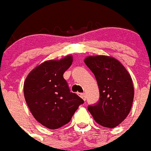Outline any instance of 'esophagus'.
<instances>
[{
  "instance_id": "esophagus-1",
  "label": "esophagus",
  "mask_w": 151,
  "mask_h": 151,
  "mask_svg": "<svg viewBox=\"0 0 151 151\" xmlns=\"http://www.w3.org/2000/svg\"><path fill=\"white\" fill-rule=\"evenodd\" d=\"M80 97H81L84 101H86V94L85 93H80Z\"/></svg>"
}]
</instances>
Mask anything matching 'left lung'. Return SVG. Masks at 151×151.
Listing matches in <instances>:
<instances>
[{
    "instance_id": "left-lung-1",
    "label": "left lung",
    "mask_w": 151,
    "mask_h": 151,
    "mask_svg": "<svg viewBox=\"0 0 151 151\" xmlns=\"http://www.w3.org/2000/svg\"><path fill=\"white\" fill-rule=\"evenodd\" d=\"M85 63L95 76L100 93L98 102L89 106L88 110L102 127H117L127 118L132 106L134 92L131 77L111 57H87Z\"/></svg>"
}]
</instances>
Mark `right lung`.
I'll list each match as a JSON object with an SVG mask.
<instances>
[{
  "mask_svg": "<svg viewBox=\"0 0 151 151\" xmlns=\"http://www.w3.org/2000/svg\"><path fill=\"white\" fill-rule=\"evenodd\" d=\"M73 58L45 61L29 73L24 83V95L37 121L49 129H58L71 120L84 101L70 92L63 73L72 65Z\"/></svg>",
  "mask_w": 151,
  "mask_h": 151,
  "instance_id": "obj_1",
  "label": "right lung"
}]
</instances>
